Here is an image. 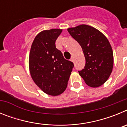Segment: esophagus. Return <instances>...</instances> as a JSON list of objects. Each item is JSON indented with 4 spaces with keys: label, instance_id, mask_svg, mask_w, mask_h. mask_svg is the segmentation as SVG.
Instances as JSON below:
<instances>
[{
    "label": "esophagus",
    "instance_id": "1",
    "mask_svg": "<svg viewBox=\"0 0 127 127\" xmlns=\"http://www.w3.org/2000/svg\"><path fill=\"white\" fill-rule=\"evenodd\" d=\"M70 61L71 62H74V58H73V57H71V58H70Z\"/></svg>",
    "mask_w": 127,
    "mask_h": 127
}]
</instances>
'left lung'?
Segmentation results:
<instances>
[{"label":"left lung","instance_id":"8db88e82","mask_svg":"<svg viewBox=\"0 0 127 127\" xmlns=\"http://www.w3.org/2000/svg\"><path fill=\"white\" fill-rule=\"evenodd\" d=\"M80 44L86 64L79 74L89 86L97 88L108 79L113 70V52L106 37L99 30L86 25L67 29Z\"/></svg>","mask_w":127,"mask_h":127}]
</instances>
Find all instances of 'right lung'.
<instances>
[{
  "instance_id": "1",
  "label": "right lung",
  "mask_w": 127,
  "mask_h": 127,
  "mask_svg": "<svg viewBox=\"0 0 127 127\" xmlns=\"http://www.w3.org/2000/svg\"><path fill=\"white\" fill-rule=\"evenodd\" d=\"M62 29L43 30L35 37L29 55V70L34 83L52 96L62 94L67 88L73 63L64 58L56 48L55 41Z\"/></svg>"
}]
</instances>
